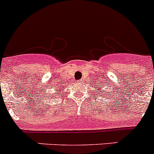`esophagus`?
<instances>
[{"instance_id": "34e87169", "label": "esophagus", "mask_w": 154, "mask_h": 154, "mask_svg": "<svg viewBox=\"0 0 154 154\" xmlns=\"http://www.w3.org/2000/svg\"><path fill=\"white\" fill-rule=\"evenodd\" d=\"M77 84H81L82 83H83V80H77Z\"/></svg>"}]
</instances>
